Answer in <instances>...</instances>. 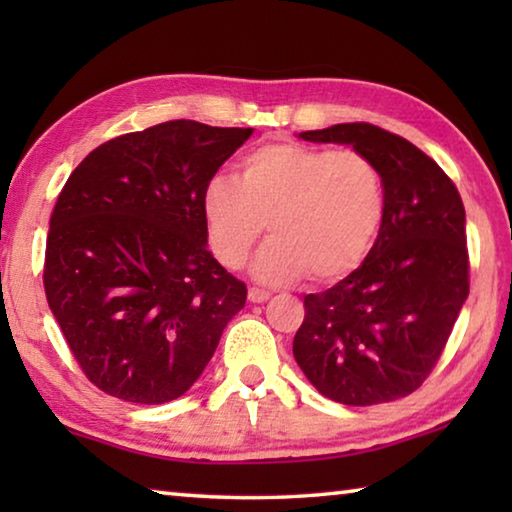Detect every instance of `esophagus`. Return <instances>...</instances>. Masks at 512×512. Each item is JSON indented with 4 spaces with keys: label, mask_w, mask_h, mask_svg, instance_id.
I'll return each instance as SVG.
<instances>
[{
    "label": "esophagus",
    "mask_w": 512,
    "mask_h": 512,
    "mask_svg": "<svg viewBox=\"0 0 512 512\" xmlns=\"http://www.w3.org/2000/svg\"><path fill=\"white\" fill-rule=\"evenodd\" d=\"M268 298H271V293H268L266 289H259V287L248 289V300L250 302H266Z\"/></svg>",
    "instance_id": "esophagus-1"
}]
</instances>
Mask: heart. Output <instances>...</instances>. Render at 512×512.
<instances>
[{"label": "heart", "instance_id": "heart-1", "mask_svg": "<svg viewBox=\"0 0 512 512\" xmlns=\"http://www.w3.org/2000/svg\"><path fill=\"white\" fill-rule=\"evenodd\" d=\"M384 214V173L368 153L300 142L257 146L237 183L216 176L203 192L207 239L223 266H244L268 223L273 239L255 262L266 282L341 280L368 255Z\"/></svg>", "mask_w": 512, "mask_h": 512}]
</instances>
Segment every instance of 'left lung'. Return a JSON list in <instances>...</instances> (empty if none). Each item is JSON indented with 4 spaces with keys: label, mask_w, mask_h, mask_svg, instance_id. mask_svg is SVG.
Segmentation results:
<instances>
[{
    "label": "left lung",
    "mask_w": 512,
    "mask_h": 512,
    "mask_svg": "<svg viewBox=\"0 0 512 512\" xmlns=\"http://www.w3.org/2000/svg\"><path fill=\"white\" fill-rule=\"evenodd\" d=\"M300 137L368 153L384 173L386 214L363 264L305 296L293 357L329 400H400L436 368L470 293L461 194L418 146L366 121Z\"/></svg>",
    "instance_id": "left-lung-1"
}]
</instances>
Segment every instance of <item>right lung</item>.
<instances>
[{
    "label": "right lung",
    "instance_id": "add662e5",
    "mask_svg": "<svg viewBox=\"0 0 512 512\" xmlns=\"http://www.w3.org/2000/svg\"><path fill=\"white\" fill-rule=\"evenodd\" d=\"M250 135L164 121L97 146L67 178L42 282L99 391L133 404L176 400L244 309L246 284L205 246L203 192Z\"/></svg>",
    "mask_w": 512,
    "mask_h": 512
}]
</instances>
